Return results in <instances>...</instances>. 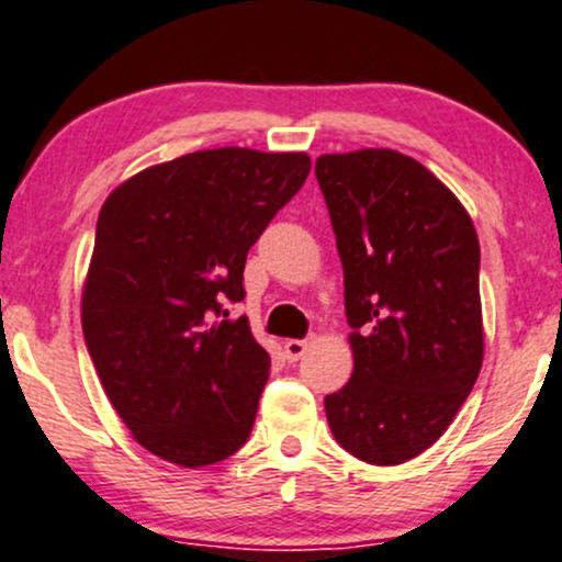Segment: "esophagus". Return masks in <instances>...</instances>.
Wrapping results in <instances>:
<instances>
[{
  "instance_id": "1",
  "label": "esophagus",
  "mask_w": 562,
  "mask_h": 562,
  "mask_svg": "<svg viewBox=\"0 0 562 562\" xmlns=\"http://www.w3.org/2000/svg\"><path fill=\"white\" fill-rule=\"evenodd\" d=\"M307 347H310L307 339H286L283 341V355H286L289 362H296L307 352Z\"/></svg>"
}]
</instances>
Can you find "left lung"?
I'll return each mask as SVG.
<instances>
[{"mask_svg":"<svg viewBox=\"0 0 562 562\" xmlns=\"http://www.w3.org/2000/svg\"><path fill=\"white\" fill-rule=\"evenodd\" d=\"M345 268L352 379L326 397L334 439L371 465L437 441L484 360L479 236L431 170L394 149L315 160Z\"/></svg>","mask_w":562,"mask_h":562,"instance_id":"obj_1","label":"left lung"}]
</instances>
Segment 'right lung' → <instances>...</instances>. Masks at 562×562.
Listing matches in <instances>:
<instances>
[{
	"label": "right lung",
	"mask_w": 562,
	"mask_h": 562,
	"mask_svg": "<svg viewBox=\"0 0 562 562\" xmlns=\"http://www.w3.org/2000/svg\"><path fill=\"white\" fill-rule=\"evenodd\" d=\"M307 173L305 151H191L99 210L83 339L112 407L157 458L213 465L249 439L270 358L226 305L244 300L249 247Z\"/></svg>",
	"instance_id": "1"
}]
</instances>
